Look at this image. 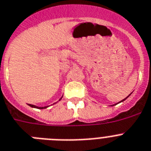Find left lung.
<instances>
[{
  "label": "left lung",
  "instance_id": "8db88e82",
  "mask_svg": "<svg viewBox=\"0 0 151 151\" xmlns=\"http://www.w3.org/2000/svg\"><path fill=\"white\" fill-rule=\"evenodd\" d=\"M130 95H131V94H130ZM129 95H128V96H127V98H126V99H127V98H128V97H129ZM123 99V100H122V101H124V100H125V99ZM120 102H121V101H120Z\"/></svg>",
  "mask_w": 151,
  "mask_h": 151
}]
</instances>
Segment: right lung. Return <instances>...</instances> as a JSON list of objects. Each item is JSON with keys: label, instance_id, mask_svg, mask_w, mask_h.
Returning <instances> with one entry per match:
<instances>
[{"label": "right lung", "instance_id": "right-lung-1", "mask_svg": "<svg viewBox=\"0 0 151 151\" xmlns=\"http://www.w3.org/2000/svg\"><path fill=\"white\" fill-rule=\"evenodd\" d=\"M63 98V97H62ZM62 98L61 99H60V100H61L62 99ZM29 105L30 107H32V108H36V109H46V108H47V107L48 106H45V107H37V106H36V105H30V104H29Z\"/></svg>", "mask_w": 151, "mask_h": 151}]
</instances>
